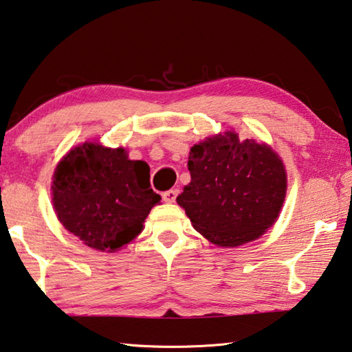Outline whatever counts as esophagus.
Wrapping results in <instances>:
<instances>
[{
  "label": "esophagus",
  "mask_w": 352,
  "mask_h": 352,
  "mask_svg": "<svg viewBox=\"0 0 352 352\" xmlns=\"http://www.w3.org/2000/svg\"><path fill=\"white\" fill-rule=\"evenodd\" d=\"M177 195H178V189H169L163 194V200L166 201V204H174Z\"/></svg>",
  "instance_id": "esophagus-1"
}]
</instances>
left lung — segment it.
I'll list each match as a JSON object with an SVG mask.
<instances>
[{
  "mask_svg": "<svg viewBox=\"0 0 352 352\" xmlns=\"http://www.w3.org/2000/svg\"><path fill=\"white\" fill-rule=\"evenodd\" d=\"M190 183L177 197L192 226L219 247L258 239L275 223L287 175L276 152L254 140L225 132L194 144Z\"/></svg>",
  "mask_w": 352,
  "mask_h": 352,
  "instance_id": "1",
  "label": "left lung"
}]
</instances>
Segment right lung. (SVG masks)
<instances>
[{"instance_id":"obj_1","label":"right lung","mask_w":352,"mask_h":352,"mask_svg":"<svg viewBox=\"0 0 352 352\" xmlns=\"http://www.w3.org/2000/svg\"><path fill=\"white\" fill-rule=\"evenodd\" d=\"M146 162L129 160L122 147L83 142L65 155L52 180L60 223L85 245L116 252L144 228L160 194L151 188Z\"/></svg>"}]
</instances>
